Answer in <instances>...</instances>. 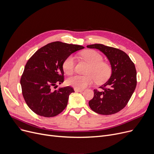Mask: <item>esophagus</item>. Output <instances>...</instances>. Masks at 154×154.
Listing matches in <instances>:
<instances>
[{
	"label": "esophagus",
	"mask_w": 154,
	"mask_h": 154,
	"mask_svg": "<svg viewBox=\"0 0 154 154\" xmlns=\"http://www.w3.org/2000/svg\"><path fill=\"white\" fill-rule=\"evenodd\" d=\"M74 91H75V92H82L84 90H83V89H80V88H74Z\"/></svg>",
	"instance_id": "34e87169"
}]
</instances>
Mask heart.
Masks as SVG:
<instances>
[{
  "label": "heart",
  "mask_w": 154,
  "mask_h": 154,
  "mask_svg": "<svg viewBox=\"0 0 154 154\" xmlns=\"http://www.w3.org/2000/svg\"><path fill=\"white\" fill-rule=\"evenodd\" d=\"M81 57L90 64L87 75H75L67 79V84L76 88L83 89L96 81L97 84H102L109 79L112 74L110 64L103 61V56L94 50H87L80 54ZM75 59L70 55L64 60L62 68L67 75L74 72Z\"/></svg>",
  "instance_id": "b5f03b06"
}]
</instances>
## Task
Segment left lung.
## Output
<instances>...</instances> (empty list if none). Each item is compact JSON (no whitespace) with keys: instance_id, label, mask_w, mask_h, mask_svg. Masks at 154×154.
<instances>
[{"instance_id":"obj_1","label":"left lung","mask_w":154,"mask_h":154,"mask_svg":"<svg viewBox=\"0 0 154 154\" xmlns=\"http://www.w3.org/2000/svg\"><path fill=\"white\" fill-rule=\"evenodd\" d=\"M88 48H97L107 56L112 67L110 78L94 89V95L88 102L91 109L101 115H112L123 109L135 89L137 72L129 56L119 48L103 44L88 45Z\"/></svg>"}]
</instances>
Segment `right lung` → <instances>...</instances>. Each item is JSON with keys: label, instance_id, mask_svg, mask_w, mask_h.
<instances>
[{"label": "right lung", "instance_id": "right-lung-1", "mask_svg": "<svg viewBox=\"0 0 154 154\" xmlns=\"http://www.w3.org/2000/svg\"><path fill=\"white\" fill-rule=\"evenodd\" d=\"M84 48L79 45L54 42L39 48L29 59L21 76L20 84L24 100L36 114L52 117L66 109L74 88L67 86L54 91L52 87L63 82L64 60Z\"/></svg>", "mask_w": 154, "mask_h": 154}]
</instances>
